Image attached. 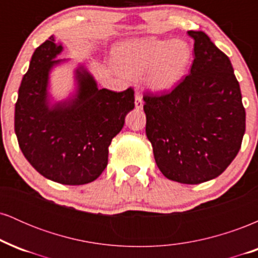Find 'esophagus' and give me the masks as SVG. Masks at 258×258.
I'll return each mask as SVG.
<instances>
[{
    "label": "esophagus",
    "mask_w": 258,
    "mask_h": 258,
    "mask_svg": "<svg viewBox=\"0 0 258 258\" xmlns=\"http://www.w3.org/2000/svg\"><path fill=\"white\" fill-rule=\"evenodd\" d=\"M135 105H136V109H138V110L143 109V99H142V96L139 93H136Z\"/></svg>",
    "instance_id": "34e87169"
}]
</instances>
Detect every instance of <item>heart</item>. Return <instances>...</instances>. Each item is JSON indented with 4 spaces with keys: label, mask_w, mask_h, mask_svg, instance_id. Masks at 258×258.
<instances>
[{
    "label": "heart",
    "mask_w": 258,
    "mask_h": 258,
    "mask_svg": "<svg viewBox=\"0 0 258 258\" xmlns=\"http://www.w3.org/2000/svg\"><path fill=\"white\" fill-rule=\"evenodd\" d=\"M193 48L182 38H139L119 44L114 61L127 78H141L150 90L165 93L182 81L190 67Z\"/></svg>",
    "instance_id": "1"
}]
</instances>
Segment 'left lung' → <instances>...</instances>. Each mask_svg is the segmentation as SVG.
Returning <instances> with one entry per match:
<instances>
[{
  "label": "left lung",
  "instance_id": "obj_1",
  "mask_svg": "<svg viewBox=\"0 0 258 258\" xmlns=\"http://www.w3.org/2000/svg\"><path fill=\"white\" fill-rule=\"evenodd\" d=\"M194 38L190 73L171 92L143 96L146 133L165 177L183 184L214 179L233 161L245 133V108L229 58L205 32Z\"/></svg>",
  "mask_w": 258,
  "mask_h": 258
}]
</instances>
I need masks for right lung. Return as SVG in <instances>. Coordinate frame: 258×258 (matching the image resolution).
I'll return each instance as SVG.
<instances>
[{"label": "right lung", "mask_w": 258, "mask_h": 258, "mask_svg": "<svg viewBox=\"0 0 258 258\" xmlns=\"http://www.w3.org/2000/svg\"><path fill=\"white\" fill-rule=\"evenodd\" d=\"M54 36L38 46L18 92L14 131L31 166L53 182L81 185L93 182L108 165L111 139L135 108V91L99 90L85 67L76 69L73 98L49 104L51 69L64 59Z\"/></svg>", "instance_id": "1"}]
</instances>
